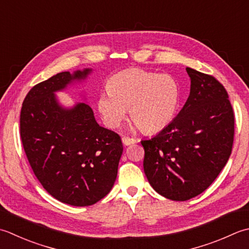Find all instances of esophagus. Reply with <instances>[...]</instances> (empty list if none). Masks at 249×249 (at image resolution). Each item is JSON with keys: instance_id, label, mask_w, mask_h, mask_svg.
<instances>
[{"instance_id": "esophagus-1", "label": "esophagus", "mask_w": 249, "mask_h": 249, "mask_svg": "<svg viewBox=\"0 0 249 249\" xmlns=\"http://www.w3.org/2000/svg\"><path fill=\"white\" fill-rule=\"evenodd\" d=\"M136 141H137V139H135V138H129V137H124L122 138V142H123V144H125V145H129V144H133V143H135Z\"/></svg>"}]
</instances>
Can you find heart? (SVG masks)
I'll return each instance as SVG.
<instances>
[{
	"instance_id": "1",
	"label": "heart",
	"mask_w": 249,
	"mask_h": 249,
	"mask_svg": "<svg viewBox=\"0 0 249 249\" xmlns=\"http://www.w3.org/2000/svg\"><path fill=\"white\" fill-rule=\"evenodd\" d=\"M181 90L169 74L128 69L112 75L108 90L97 98V109L106 126L115 128L128 109L130 119L143 133H157L172 123L180 105Z\"/></svg>"
}]
</instances>
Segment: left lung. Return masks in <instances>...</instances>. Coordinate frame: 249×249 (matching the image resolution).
<instances>
[{
  "instance_id": "8db88e82",
  "label": "left lung",
  "mask_w": 249,
  "mask_h": 249,
  "mask_svg": "<svg viewBox=\"0 0 249 249\" xmlns=\"http://www.w3.org/2000/svg\"><path fill=\"white\" fill-rule=\"evenodd\" d=\"M191 80L183 108L166 128L148 140L143 169L160 196L187 201L211 186L231 155L234 114L215 77L187 68Z\"/></svg>"
}]
</instances>
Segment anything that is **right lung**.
<instances>
[{"label":"right lung","instance_id":"1","mask_svg":"<svg viewBox=\"0 0 249 249\" xmlns=\"http://www.w3.org/2000/svg\"><path fill=\"white\" fill-rule=\"evenodd\" d=\"M91 71L60 72L32 87L20 113L21 141L34 175L53 197L72 206L92 205L111 191L123 152L120 136L101 127L89 105L65 107L56 96Z\"/></svg>","mask_w":249,"mask_h":249}]
</instances>
